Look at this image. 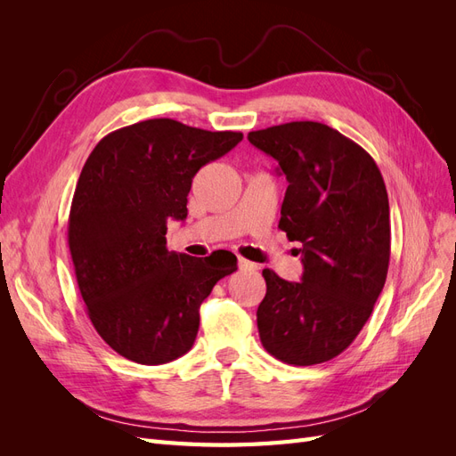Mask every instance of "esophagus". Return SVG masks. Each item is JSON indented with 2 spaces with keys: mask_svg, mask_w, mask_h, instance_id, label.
<instances>
[{
  "mask_svg": "<svg viewBox=\"0 0 456 456\" xmlns=\"http://www.w3.org/2000/svg\"><path fill=\"white\" fill-rule=\"evenodd\" d=\"M238 265H240V270H245V272H255V270H258V266L255 265V262L247 260V258H243V256H238Z\"/></svg>",
  "mask_w": 456,
  "mask_h": 456,
  "instance_id": "1",
  "label": "esophagus"
}]
</instances>
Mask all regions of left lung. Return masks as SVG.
Instances as JSON below:
<instances>
[{
  "label": "left lung",
  "mask_w": 456,
  "mask_h": 456,
  "mask_svg": "<svg viewBox=\"0 0 456 456\" xmlns=\"http://www.w3.org/2000/svg\"><path fill=\"white\" fill-rule=\"evenodd\" d=\"M287 178L280 228L302 243V281L262 270V346L289 365L333 360L360 335L390 265V205L367 151L333 127L291 121L251 131Z\"/></svg>",
  "instance_id": "obj_1"
}]
</instances>
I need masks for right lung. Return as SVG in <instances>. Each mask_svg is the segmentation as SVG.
<instances>
[{
	"mask_svg": "<svg viewBox=\"0 0 456 456\" xmlns=\"http://www.w3.org/2000/svg\"><path fill=\"white\" fill-rule=\"evenodd\" d=\"M243 139L169 118L106 134L81 169L68 216L76 280L96 333L142 365L169 363L196 340L200 306L236 256L167 251V223L188 215L191 178Z\"/></svg>",
	"mask_w": 456,
	"mask_h": 456,
	"instance_id": "obj_1",
	"label": "right lung"
}]
</instances>
